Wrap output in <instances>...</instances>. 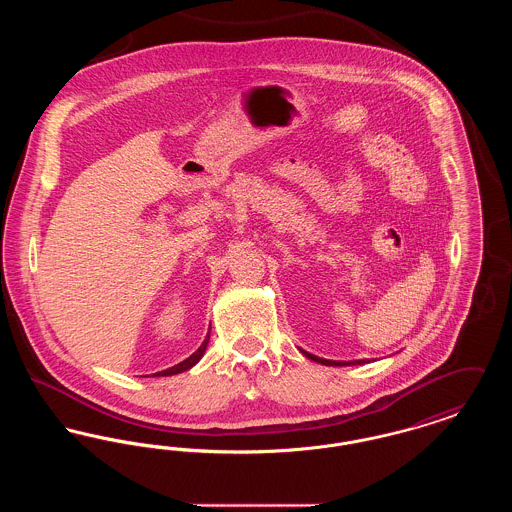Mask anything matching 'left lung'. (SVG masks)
Returning <instances> with one entry per match:
<instances>
[{
  "instance_id": "8db88e82",
  "label": "left lung",
  "mask_w": 512,
  "mask_h": 512,
  "mask_svg": "<svg viewBox=\"0 0 512 512\" xmlns=\"http://www.w3.org/2000/svg\"><path fill=\"white\" fill-rule=\"evenodd\" d=\"M301 353H303L305 357H309L311 361H315V363H320V365L326 366H351L365 365V363H368V359H366V361H328V359H320L317 355H311V353H307V351H303V349H301Z\"/></svg>"
}]
</instances>
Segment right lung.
<instances>
[{
    "label": "right lung",
    "mask_w": 512,
    "mask_h": 512,
    "mask_svg": "<svg viewBox=\"0 0 512 512\" xmlns=\"http://www.w3.org/2000/svg\"><path fill=\"white\" fill-rule=\"evenodd\" d=\"M207 343H209V334H207V338L203 340L201 347L195 351L194 355H190L186 361L171 366V368H167V370H161V372H157V374H153V376H172V374H180V372H184V370H190V368L197 365L199 359L203 357V353H205V349H207Z\"/></svg>",
    "instance_id": "right-lung-1"
}]
</instances>
